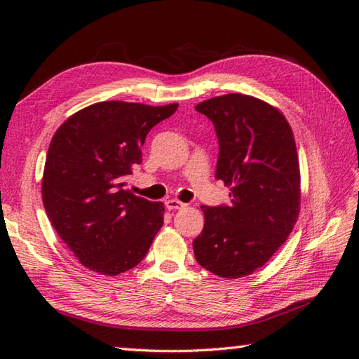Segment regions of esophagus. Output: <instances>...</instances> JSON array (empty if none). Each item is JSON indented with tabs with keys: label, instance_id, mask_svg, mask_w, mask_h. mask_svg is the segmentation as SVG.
I'll return each mask as SVG.
<instances>
[{
	"label": "esophagus",
	"instance_id": "esophagus-1",
	"mask_svg": "<svg viewBox=\"0 0 359 359\" xmlns=\"http://www.w3.org/2000/svg\"><path fill=\"white\" fill-rule=\"evenodd\" d=\"M165 207L168 208V210H182V208H185L187 207V203H184V202H180V201H177V199H168L166 202H165Z\"/></svg>",
	"mask_w": 359,
	"mask_h": 359
}]
</instances>
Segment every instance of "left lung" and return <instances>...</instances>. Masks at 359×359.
Segmentation results:
<instances>
[{"label": "left lung", "mask_w": 359, "mask_h": 359, "mask_svg": "<svg viewBox=\"0 0 359 359\" xmlns=\"http://www.w3.org/2000/svg\"><path fill=\"white\" fill-rule=\"evenodd\" d=\"M215 125L216 177L230 205H203L205 225L193 241L196 261L225 279L255 273L276 253L299 216L301 172L292 126L278 108L245 94L196 106Z\"/></svg>", "instance_id": "8db88e82"}]
</instances>
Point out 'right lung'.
Masks as SVG:
<instances>
[{"mask_svg":"<svg viewBox=\"0 0 359 359\" xmlns=\"http://www.w3.org/2000/svg\"><path fill=\"white\" fill-rule=\"evenodd\" d=\"M177 103L100 102L72 114L46 156L41 196L52 226L86 269L117 276L147 256L163 225V203L126 189L148 133Z\"/></svg>","mask_w":359,"mask_h":359,"instance_id":"1","label":"right lung"}]
</instances>
